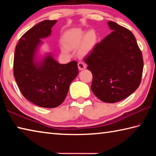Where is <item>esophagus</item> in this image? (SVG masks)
I'll return each instance as SVG.
<instances>
[{
	"label": "esophagus",
	"instance_id": "34e87169",
	"mask_svg": "<svg viewBox=\"0 0 156 156\" xmlns=\"http://www.w3.org/2000/svg\"><path fill=\"white\" fill-rule=\"evenodd\" d=\"M78 69L80 70H83L86 68V65L83 62H79L78 63Z\"/></svg>",
	"mask_w": 156,
	"mask_h": 156
}]
</instances>
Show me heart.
Wrapping results in <instances>:
<instances>
[{"label":"heart","instance_id":"obj_1","mask_svg":"<svg viewBox=\"0 0 156 156\" xmlns=\"http://www.w3.org/2000/svg\"><path fill=\"white\" fill-rule=\"evenodd\" d=\"M83 41H84L83 51L88 52L90 51L96 43V34L91 30L84 34V31L81 30L73 29L67 31L64 36V41L66 45L69 47H77L80 46ZM61 51L63 53H67L68 49L66 47L62 46L61 47Z\"/></svg>","mask_w":156,"mask_h":156}]
</instances>
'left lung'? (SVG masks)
Here are the masks:
<instances>
[{"label": "left lung", "mask_w": 156, "mask_h": 156, "mask_svg": "<svg viewBox=\"0 0 156 156\" xmlns=\"http://www.w3.org/2000/svg\"><path fill=\"white\" fill-rule=\"evenodd\" d=\"M112 31L85 58L93 75L91 90L102 102L114 103L133 93L143 71L142 52L130 30L108 21Z\"/></svg>", "instance_id": "8db88e82"}]
</instances>
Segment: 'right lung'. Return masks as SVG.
<instances>
[{
  "label": "right lung",
  "instance_id": "obj_1",
  "mask_svg": "<svg viewBox=\"0 0 156 156\" xmlns=\"http://www.w3.org/2000/svg\"><path fill=\"white\" fill-rule=\"evenodd\" d=\"M57 20H44L20 38L15 49L14 75L26 99L41 107L54 108L66 98L69 85L78 74L77 62L60 64L51 54L39 58L41 39L51 34Z\"/></svg>",
  "mask_w": 156,
  "mask_h": 156
}]
</instances>
